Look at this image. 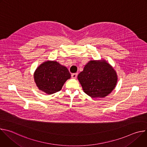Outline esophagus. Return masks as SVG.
<instances>
[{"label":"esophagus","instance_id":"34e87169","mask_svg":"<svg viewBox=\"0 0 147 147\" xmlns=\"http://www.w3.org/2000/svg\"><path fill=\"white\" fill-rule=\"evenodd\" d=\"M77 74H78V73H73V74H71V77L73 78H76L77 77Z\"/></svg>","mask_w":147,"mask_h":147}]
</instances>
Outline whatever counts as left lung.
Returning <instances> with one entry per match:
<instances>
[{"label": "left lung", "mask_w": 147, "mask_h": 147, "mask_svg": "<svg viewBox=\"0 0 147 147\" xmlns=\"http://www.w3.org/2000/svg\"><path fill=\"white\" fill-rule=\"evenodd\" d=\"M82 90L91 98H103L116 87L117 76L105 60H90L77 76Z\"/></svg>", "instance_id": "8db88e82"}]
</instances>
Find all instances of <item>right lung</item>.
<instances>
[{
  "label": "right lung",
  "mask_w": 147,
  "mask_h": 147,
  "mask_svg": "<svg viewBox=\"0 0 147 147\" xmlns=\"http://www.w3.org/2000/svg\"><path fill=\"white\" fill-rule=\"evenodd\" d=\"M71 77L66 67L56 61L47 60L40 64L34 74L38 88L47 94L61 90L65 82Z\"/></svg>",
  "instance_id": "right-lung-1"
}]
</instances>
